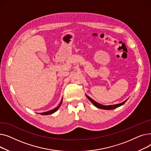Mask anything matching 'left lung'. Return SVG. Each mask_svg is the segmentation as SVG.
<instances>
[{
	"label": "left lung",
	"mask_w": 151,
	"mask_h": 151,
	"mask_svg": "<svg viewBox=\"0 0 151 151\" xmlns=\"http://www.w3.org/2000/svg\"><path fill=\"white\" fill-rule=\"evenodd\" d=\"M86 97H88V99L92 103V104L94 105L95 106H96L97 108H100V109H115L119 106H121L122 105H123L125 101L127 100H125L124 101H123L122 103H121V104H116V105H108V106H105V105H103L101 104H99V103H97V101H94L93 99H92L91 97H89L88 96H87L86 95Z\"/></svg>",
	"instance_id": "1"
}]
</instances>
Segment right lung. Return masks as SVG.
Wrapping results in <instances>:
<instances>
[{
    "label": "right lung",
    "instance_id": "right-lung-1",
    "mask_svg": "<svg viewBox=\"0 0 151 151\" xmlns=\"http://www.w3.org/2000/svg\"><path fill=\"white\" fill-rule=\"evenodd\" d=\"M62 100H61V101L60 103V104L58 105V106L57 108H54L53 109H51L50 111H46V112H45V113H42L41 114L42 115H48V114H51L54 113V112L56 111L59 108V107L60 106V105L62 104Z\"/></svg>",
    "mask_w": 151,
    "mask_h": 151
}]
</instances>
